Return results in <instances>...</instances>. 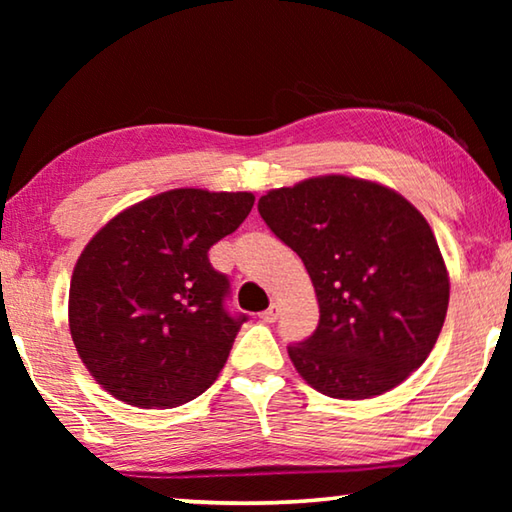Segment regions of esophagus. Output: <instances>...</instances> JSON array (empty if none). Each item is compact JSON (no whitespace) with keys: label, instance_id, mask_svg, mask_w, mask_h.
<instances>
[{"label":"esophagus","instance_id":"1","mask_svg":"<svg viewBox=\"0 0 512 512\" xmlns=\"http://www.w3.org/2000/svg\"><path fill=\"white\" fill-rule=\"evenodd\" d=\"M277 316H280V307H277L275 302L266 311H262V320H266V323H275Z\"/></svg>","mask_w":512,"mask_h":512}]
</instances>
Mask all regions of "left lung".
<instances>
[{"label":"left lung","mask_w":512,"mask_h":512,"mask_svg":"<svg viewBox=\"0 0 512 512\" xmlns=\"http://www.w3.org/2000/svg\"><path fill=\"white\" fill-rule=\"evenodd\" d=\"M259 216L305 264L318 327L289 345L318 393L368 400L429 357L449 305V277L429 223L393 189L348 176L273 189Z\"/></svg>","instance_id":"obj_1"}]
</instances>
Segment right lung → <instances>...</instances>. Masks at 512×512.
Returning <instances> with one entry per match:
<instances>
[{"label": "right lung", "mask_w": 512, "mask_h": 512, "mask_svg": "<svg viewBox=\"0 0 512 512\" xmlns=\"http://www.w3.org/2000/svg\"><path fill=\"white\" fill-rule=\"evenodd\" d=\"M255 196L171 189L128 207L92 237L69 284V332L85 368L117 400L173 409L214 384L246 314L210 248Z\"/></svg>", "instance_id": "obj_1"}]
</instances>
